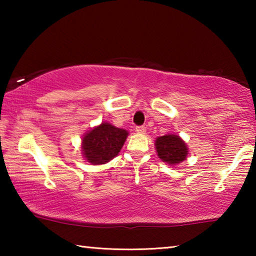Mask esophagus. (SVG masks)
Listing matches in <instances>:
<instances>
[{
    "label": "esophagus",
    "mask_w": 256,
    "mask_h": 256,
    "mask_svg": "<svg viewBox=\"0 0 256 256\" xmlns=\"http://www.w3.org/2000/svg\"><path fill=\"white\" fill-rule=\"evenodd\" d=\"M136 131L138 134H144L146 132V128L144 126H136Z\"/></svg>",
    "instance_id": "1"
}]
</instances>
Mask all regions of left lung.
<instances>
[{
	"mask_svg": "<svg viewBox=\"0 0 256 256\" xmlns=\"http://www.w3.org/2000/svg\"><path fill=\"white\" fill-rule=\"evenodd\" d=\"M154 148L158 157L162 162L176 166L185 162L188 156V144L180 136L176 134H164L154 140Z\"/></svg>",
	"mask_w": 256,
	"mask_h": 256,
	"instance_id": "1",
	"label": "left lung"
}]
</instances>
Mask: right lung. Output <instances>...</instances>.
<instances>
[{
	"mask_svg": "<svg viewBox=\"0 0 256 256\" xmlns=\"http://www.w3.org/2000/svg\"><path fill=\"white\" fill-rule=\"evenodd\" d=\"M128 136L126 130L102 122L82 136L81 154L92 164H107L120 154Z\"/></svg>",
	"mask_w": 256,
	"mask_h": 256,
	"instance_id": "right-lung-1",
	"label": "right lung"
}]
</instances>
